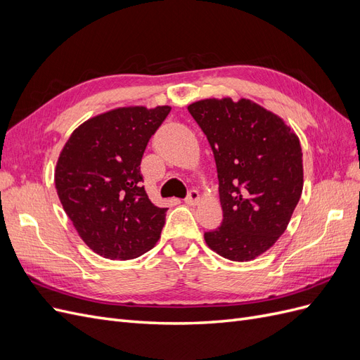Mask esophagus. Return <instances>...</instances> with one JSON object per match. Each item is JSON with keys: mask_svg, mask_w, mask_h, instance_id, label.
<instances>
[{"mask_svg": "<svg viewBox=\"0 0 360 360\" xmlns=\"http://www.w3.org/2000/svg\"><path fill=\"white\" fill-rule=\"evenodd\" d=\"M184 201H186V204H189V205L198 204L200 202V193L197 191H189V195Z\"/></svg>", "mask_w": 360, "mask_h": 360, "instance_id": "34e87169", "label": "esophagus"}]
</instances>
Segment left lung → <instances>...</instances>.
I'll list each match as a JSON object with an SVG mask.
<instances>
[{
	"mask_svg": "<svg viewBox=\"0 0 360 360\" xmlns=\"http://www.w3.org/2000/svg\"><path fill=\"white\" fill-rule=\"evenodd\" d=\"M213 150L222 225L204 234L212 250L252 261L287 230L303 189L302 147L279 115L240 99H204L188 106Z\"/></svg>",
	"mask_w": 360,
	"mask_h": 360,
	"instance_id": "8db88e82",
	"label": "left lung"
}]
</instances>
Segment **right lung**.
I'll list each match as a JSON object with an SVG mask.
<instances>
[{"instance_id": "obj_1", "label": "right lung", "mask_w": 360, "mask_h": 360, "mask_svg": "<svg viewBox=\"0 0 360 360\" xmlns=\"http://www.w3.org/2000/svg\"><path fill=\"white\" fill-rule=\"evenodd\" d=\"M171 106H123L73 130L56 167L63 209L84 243L110 259H132L155 248L168 209L150 201L141 159Z\"/></svg>"}]
</instances>
